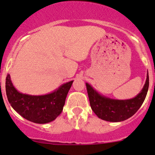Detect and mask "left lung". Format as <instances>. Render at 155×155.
Here are the masks:
<instances>
[{
  "instance_id": "obj_1",
  "label": "left lung",
  "mask_w": 155,
  "mask_h": 155,
  "mask_svg": "<svg viewBox=\"0 0 155 155\" xmlns=\"http://www.w3.org/2000/svg\"><path fill=\"white\" fill-rule=\"evenodd\" d=\"M149 73L145 85L136 97L130 100H114L100 94L88 83H86L92 110L99 118L107 121L119 122L133 116L143 104L149 88Z\"/></svg>"
}]
</instances>
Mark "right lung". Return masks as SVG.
<instances>
[{
    "label": "right lung",
    "instance_id": "right-lung-1",
    "mask_svg": "<svg viewBox=\"0 0 155 155\" xmlns=\"http://www.w3.org/2000/svg\"><path fill=\"white\" fill-rule=\"evenodd\" d=\"M72 83L73 81L64 83L50 94L34 96L17 91L8 74L6 79V96L14 110L24 119L37 124H46L55 120L62 112Z\"/></svg>",
    "mask_w": 155,
    "mask_h": 155
}]
</instances>
